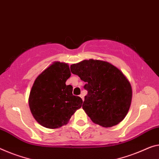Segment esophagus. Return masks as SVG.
Here are the masks:
<instances>
[{"label": "esophagus", "instance_id": "34e87169", "mask_svg": "<svg viewBox=\"0 0 159 159\" xmlns=\"http://www.w3.org/2000/svg\"><path fill=\"white\" fill-rule=\"evenodd\" d=\"M80 97H81V98L82 99V100H84V95H83L82 94H80Z\"/></svg>", "mask_w": 159, "mask_h": 159}]
</instances>
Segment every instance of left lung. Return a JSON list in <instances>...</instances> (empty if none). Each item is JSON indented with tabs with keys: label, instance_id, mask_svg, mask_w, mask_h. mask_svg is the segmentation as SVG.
<instances>
[{
	"label": "left lung",
	"instance_id": "1",
	"mask_svg": "<svg viewBox=\"0 0 159 159\" xmlns=\"http://www.w3.org/2000/svg\"><path fill=\"white\" fill-rule=\"evenodd\" d=\"M72 74L86 82L87 91L82 104L92 121L103 127H111L128 113L132 90L128 80L118 68L101 60H83L70 66Z\"/></svg>",
	"mask_w": 159,
	"mask_h": 159
}]
</instances>
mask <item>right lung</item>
<instances>
[{
	"mask_svg": "<svg viewBox=\"0 0 159 159\" xmlns=\"http://www.w3.org/2000/svg\"><path fill=\"white\" fill-rule=\"evenodd\" d=\"M70 75L67 64L55 62L36 78L32 87L29 97L31 113L46 128L65 125L82 107V99L72 94V85L65 84Z\"/></svg>",
	"mask_w": 159,
	"mask_h": 159,
	"instance_id": "add662e5",
	"label": "right lung"
}]
</instances>
